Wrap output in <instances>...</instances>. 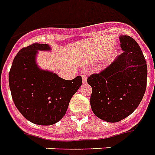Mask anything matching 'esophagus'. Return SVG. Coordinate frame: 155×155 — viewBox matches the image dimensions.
<instances>
[{
	"mask_svg": "<svg viewBox=\"0 0 155 155\" xmlns=\"http://www.w3.org/2000/svg\"><path fill=\"white\" fill-rule=\"evenodd\" d=\"M87 74L86 73H83L82 74V79H83V83H87Z\"/></svg>",
	"mask_w": 155,
	"mask_h": 155,
	"instance_id": "1",
	"label": "esophagus"
}]
</instances>
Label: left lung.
<instances>
[{"instance_id": "8db88e82", "label": "left lung", "mask_w": 155, "mask_h": 155, "mask_svg": "<svg viewBox=\"0 0 155 155\" xmlns=\"http://www.w3.org/2000/svg\"><path fill=\"white\" fill-rule=\"evenodd\" d=\"M124 51L98 74L87 78L92 87L90 105L93 114L108 123L121 121L138 107L147 85V63L134 39L119 36Z\"/></svg>"}]
</instances>
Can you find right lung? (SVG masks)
Segmentation results:
<instances>
[{
    "label": "right lung",
    "instance_id": "1",
    "mask_svg": "<svg viewBox=\"0 0 155 155\" xmlns=\"http://www.w3.org/2000/svg\"><path fill=\"white\" fill-rule=\"evenodd\" d=\"M48 44L34 43L21 49L9 72L13 102L21 114L35 124L51 125L65 115L69 102L82 85V78L65 80L37 63L38 51H51Z\"/></svg>",
    "mask_w": 155,
    "mask_h": 155
}]
</instances>
